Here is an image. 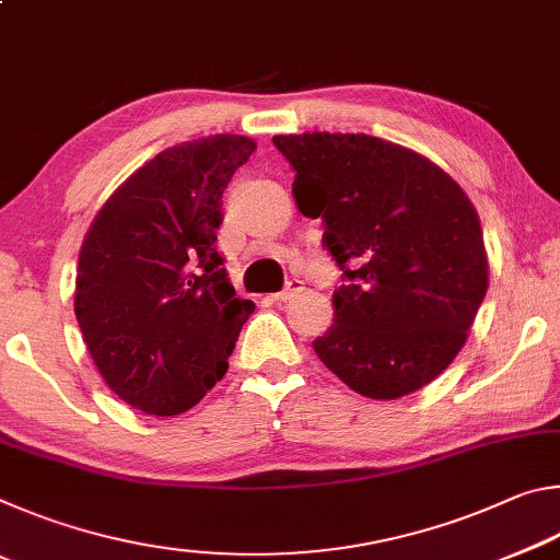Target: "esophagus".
Here are the masks:
<instances>
[{
  "label": "esophagus",
  "instance_id": "1",
  "mask_svg": "<svg viewBox=\"0 0 560 560\" xmlns=\"http://www.w3.org/2000/svg\"><path fill=\"white\" fill-rule=\"evenodd\" d=\"M301 291H303V283L293 279V281H289V283H287V289L279 291V293H273L271 299L277 301V303H283V301H289V299H293V296H299Z\"/></svg>",
  "mask_w": 560,
  "mask_h": 560
}]
</instances>
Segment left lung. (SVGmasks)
<instances>
[{
    "label": "left lung",
    "instance_id": "left-lung-1",
    "mask_svg": "<svg viewBox=\"0 0 560 560\" xmlns=\"http://www.w3.org/2000/svg\"><path fill=\"white\" fill-rule=\"evenodd\" d=\"M303 217L324 220L343 287L314 340L330 373L371 400L432 383L469 338L489 289L479 214L450 173L365 132L273 136Z\"/></svg>",
    "mask_w": 560,
    "mask_h": 560
}]
</instances>
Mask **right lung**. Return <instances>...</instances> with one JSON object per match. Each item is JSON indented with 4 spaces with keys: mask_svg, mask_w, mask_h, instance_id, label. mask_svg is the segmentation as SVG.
<instances>
[{
    "mask_svg": "<svg viewBox=\"0 0 560 560\" xmlns=\"http://www.w3.org/2000/svg\"><path fill=\"white\" fill-rule=\"evenodd\" d=\"M254 150L232 132L163 150L83 236L75 320L103 381L140 412L173 417L200 402L254 314L217 252L222 192Z\"/></svg>",
    "mask_w": 560,
    "mask_h": 560,
    "instance_id": "add662e5",
    "label": "right lung"
}]
</instances>
